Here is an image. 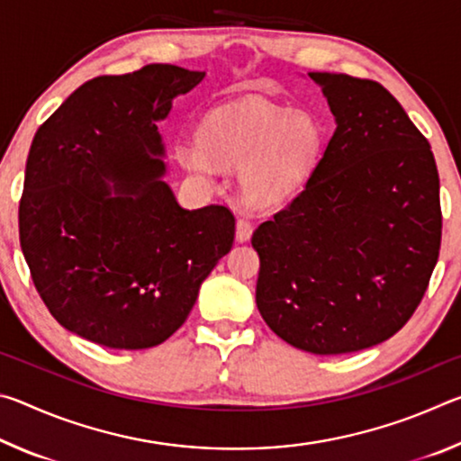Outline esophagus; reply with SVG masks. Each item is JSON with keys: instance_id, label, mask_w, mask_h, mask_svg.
I'll return each instance as SVG.
<instances>
[{"instance_id": "obj_1", "label": "esophagus", "mask_w": 461, "mask_h": 461, "mask_svg": "<svg viewBox=\"0 0 461 461\" xmlns=\"http://www.w3.org/2000/svg\"><path fill=\"white\" fill-rule=\"evenodd\" d=\"M249 238H252V223L241 217V220H238L236 223V240L240 244H244V241H248Z\"/></svg>"}]
</instances>
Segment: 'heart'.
<instances>
[{"label": "heart", "instance_id": "1", "mask_svg": "<svg viewBox=\"0 0 461 461\" xmlns=\"http://www.w3.org/2000/svg\"><path fill=\"white\" fill-rule=\"evenodd\" d=\"M199 146L178 148L191 173H209L213 158L238 167L246 199L268 205L303 183L321 148V128L309 113H291L268 104L213 109L197 130Z\"/></svg>", "mask_w": 461, "mask_h": 461}]
</instances>
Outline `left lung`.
I'll use <instances>...</instances> for the list:
<instances>
[{
    "instance_id": "obj_1",
    "label": "left lung",
    "mask_w": 461,
    "mask_h": 461,
    "mask_svg": "<svg viewBox=\"0 0 461 461\" xmlns=\"http://www.w3.org/2000/svg\"><path fill=\"white\" fill-rule=\"evenodd\" d=\"M309 77L335 131L303 191L254 231L256 305L280 339L335 356L386 341L415 313L439 258V175L380 83Z\"/></svg>"
}]
</instances>
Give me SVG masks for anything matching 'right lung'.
Here are the masks:
<instances>
[{"instance_id":"obj_1","label":"right lung","mask_w":461,"mask_h":461,"mask_svg":"<svg viewBox=\"0 0 461 461\" xmlns=\"http://www.w3.org/2000/svg\"><path fill=\"white\" fill-rule=\"evenodd\" d=\"M205 73L175 65L97 77L38 128L20 201V246L50 315L112 349H146L189 317L231 249L228 207L183 209L156 123Z\"/></svg>"}]
</instances>
